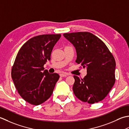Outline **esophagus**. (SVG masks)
Wrapping results in <instances>:
<instances>
[{
    "mask_svg": "<svg viewBox=\"0 0 129 129\" xmlns=\"http://www.w3.org/2000/svg\"><path fill=\"white\" fill-rule=\"evenodd\" d=\"M59 75H60V76H61V77H66L68 75V73H62Z\"/></svg>",
    "mask_w": 129,
    "mask_h": 129,
    "instance_id": "34e87169",
    "label": "esophagus"
}]
</instances>
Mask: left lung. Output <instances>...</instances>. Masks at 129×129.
I'll list each match as a JSON object with an SVG mask.
<instances>
[{
    "instance_id": "left-lung-1",
    "label": "left lung",
    "mask_w": 129,
    "mask_h": 129,
    "mask_svg": "<svg viewBox=\"0 0 129 129\" xmlns=\"http://www.w3.org/2000/svg\"><path fill=\"white\" fill-rule=\"evenodd\" d=\"M63 36L76 48V62L86 67L83 78L73 76V91L81 101L92 104L102 101L115 82L116 62L103 42L90 32L64 33Z\"/></svg>"
}]
</instances>
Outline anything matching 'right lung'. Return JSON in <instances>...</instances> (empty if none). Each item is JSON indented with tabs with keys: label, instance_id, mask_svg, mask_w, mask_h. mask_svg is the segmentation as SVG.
Listing matches in <instances>:
<instances>
[{
	"label": "right lung",
	"instance_id": "right-lung-1",
	"mask_svg": "<svg viewBox=\"0 0 129 129\" xmlns=\"http://www.w3.org/2000/svg\"><path fill=\"white\" fill-rule=\"evenodd\" d=\"M61 35H43L30 38L19 49L12 69V78L20 96L31 105L47 100L59 76L44 70V64L51 59L54 45Z\"/></svg>",
	"mask_w": 129,
	"mask_h": 129
}]
</instances>
